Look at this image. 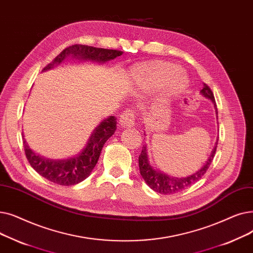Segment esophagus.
<instances>
[{
    "label": "esophagus",
    "instance_id": "obj_1",
    "mask_svg": "<svg viewBox=\"0 0 253 253\" xmlns=\"http://www.w3.org/2000/svg\"><path fill=\"white\" fill-rule=\"evenodd\" d=\"M119 124L123 127H131L135 126V116L134 113L126 110V112H124L122 115H120L119 118Z\"/></svg>",
    "mask_w": 253,
    "mask_h": 253
}]
</instances>
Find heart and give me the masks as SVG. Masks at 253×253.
<instances>
[{"instance_id":"1","label":"heart","mask_w":253,"mask_h":253,"mask_svg":"<svg viewBox=\"0 0 253 253\" xmlns=\"http://www.w3.org/2000/svg\"><path fill=\"white\" fill-rule=\"evenodd\" d=\"M181 67L168 62H149L134 66L131 75L138 85L150 89L165 84V91L170 97L182 94L189 84Z\"/></svg>"}]
</instances>
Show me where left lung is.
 Instances as JSON below:
<instances>
[{
	"mask_svg": "<svg viewBox=\"0 0 253 253\" xmlns=\"http://www.w3.org/2000/svg\"><path fill=\"white\" fill-rule=\"evenodd\" d=\"M201 94L203 95V97H205L206 99H209L213 103L214 109L216 112V117H217V106H216L213 92L207 84L204 83V87L201 90ZM217 142H218V139H217V141H216L215 146L212 149V152L209 156L208 161L206 162V164L204 165L201 169L199 171H197L196 173H194L192 175H189L187 177H182V178L169 176L165 173H162L161 171H156L155 169H153L148 161L147 146L143 145L141 154L139 155L140 174H141L142 178L144 179V181L146 182V184L154 191L159 192V194H162V195L176 194V192L181 191V190L185 189L186 187L190 186L191 184L197 182L198 180L201 179L204 176V174L207 172V170L209 169V167L213 161L214 155H215L216 147H217Z\"/></svg>",
	"mask_w": 253,
	"mask_h": 253,
	"instance_id": "1",
	"label": "left lung"
}]
</instances>
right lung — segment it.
<instances>
[{
    "label": "right lung",
    "instance_id": "right-lung-1",
    "mask_svg": "<svg viewBox=\"0 0 253 253\" xmlns=\"http://www.w3.org/2000/svg\"><path fill=\"white\" fill-rule=\"evenodd\" d=\"M124 52L120 50L75 44L65 48L50 64H48L43 69V71L50 70L58 66L68 57L79 59L81 62L90 61L104 64L120 56ZM115 129L116 118L114 116H109L104 119L93 129L88 142L86 143V146L83 148V150L74 158H70L68 160L54 161L42 158L30 148L25 138H23V147H25L26 156L30 165L42 177L59 185H74L83 181L90 175L94 166L99 161L104 144L114 134Z\"/></svg>",
    "mask_w": 253,
    "mask_h": 253
}]
</instances>
